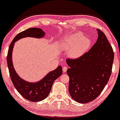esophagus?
Listing matches in <instances>:
<instances>
[{
    "instance_id": "34e87169",
    "label": "esophagus",
    "mask_w": 120,
    "mask_h": 120,
    "mask_svg": "<svg viewBox=\"0 0 120 120\" xmlns=\"http://www.w3.org/2000/svg\"><path fill=\"white\" fill-rule=\"evenodd\" d=\"M67 69H68L67 67H63V72H67Z\"/></svg>"
}]
</instances>
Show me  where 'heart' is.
<instances>
[{"instance_id": "heart-1", "label": "heart", "mask_w": 120, "mask_h": 120, "mask_svg": "<svg viewBox=\"0 0 120 120\" xmlns=\"http://www.w3.org/2000/svg\"><path fill=\"white\" fill-rule=\"evenodd\" d=\"M91 45L90 38L80 33H76L66 38L61 46L63 50L67 51L68 57L77 59L83 55Z\"/></svg>"}]
</instances>
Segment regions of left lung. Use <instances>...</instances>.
Instances as JSON below:
<instances>
[{
	"mask_svg": "<svg viewBox=\"0 0 120 120\" xmlns=\"http://www.w3.org/2000/svg\"><path fill=\"white\" fill-rule=\"evenodd\" d=\"M98 38L88 52L76 59H67L70 68L68 91L81 104L93 101L102 92L111 73L114 52L105 34L98 29Z\"/></svg>",
	"mask_w": 120,
	"mask_h": 120,
	"instance_id": "obj_1",
	"label": "left lung"
}]
</instances>
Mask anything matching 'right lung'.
Masks as SVG:
<instances>
[{
    "label": "right lung",
    "instance_id": "1",
    "mask_svg": "<svg viewBox=\"0 0 120 120\" xmlns=\"http://www.w3.org/2000/svg\"><path fill=\"white\" fill-rule=\"evenodd\" d=\"M45 32L42 29L38 28H31L20 32L14 38L10 44L7 58L10 77L15 89L23 98L34 102L41 101L49 95L54 81L62 75L61 66H58L57 68L50 71L38 81L29 82L22 78L16 72L13 64L12 52L14 43L18 40L26 37L41 39L45 37Z\"/></svg>",
    "mask_w": 120,
    "mask_h": 120
}]
</instances>
